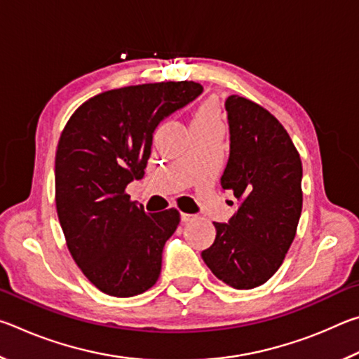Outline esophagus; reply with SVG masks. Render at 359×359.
Segmentation results:
<instances>
[{"label":"esophagus","mask_w":359,"mask_h":359,"mask_svg":"<svg viewBox=\"0 0 359 359\" xmlns=\"http://www.w3.org/2000/svg\"><path fill=\"white\" fill-rule=\"evenodd\" d=\"M180 218H182V222H184V223H188V222L193 220V215L191 214H180Z\"/></svg>","instance_id":"esophagus-1"}]
</instances>
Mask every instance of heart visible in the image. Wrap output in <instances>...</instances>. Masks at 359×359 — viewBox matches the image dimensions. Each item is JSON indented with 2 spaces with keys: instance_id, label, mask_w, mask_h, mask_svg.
Listing matches in <instances>:
<instances>
[{
  "instance_id": "obj_1",
  "label": "heart",
  "mask_w": 359,
  "mask_h": 359,
  "mask_svg": "<svg viewBox=\"0 0 359 359\" xmlns=\"http://www.w3.org/2000/svg\"><path fill=\"white\" fill-rule=\"evenodd\" d=\"M191 126H198V128H217V126H220L218 109L214 102H205L198 109Z\"/></svg>"
}]
</instances>
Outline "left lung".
<instances>
[{"instance_id": "8db88e82", "label": "left lung", "mask_w": 359, "mask_h": 359, "mask_svg": "<svg viewBox=\"0 0 359 359\" xmlns=\"http://www.w3.org/2000/svg\"><path fill=\"white\" fill-rule=\"evenodd\" d=\"M224 107L229 158L220 182L238 199V210L228 223H214L215 241L201 257L222 282L250 290L276 274L294 239L302 163L287 130L264 107L238 95Z\"/></svg>"}]
</instances>
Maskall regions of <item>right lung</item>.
I'll return each instance as SVG.
<instances>
[{
	"mask_svg": "<svg viewBox=\"0 0 359 359\" xmlns=\"http://www.w3.org/2000/svg\"><path fill=\"white\" fill-rule=\"evenodd\" d=\"M201 93L188 81L109 90L85 101L60 136L58 220L72 258L102 293L131 297L160 277L179 210L147 214L125 188L144 177L156 126Z\"/></svg>",
	"mask_w": 359,
	"mask_h": 359,
	"instance_id": "right-lung-1",
	"label": "right lung"
}]
</instances>
